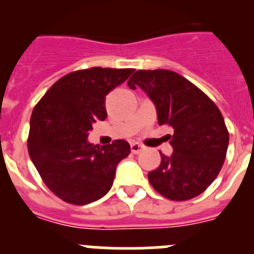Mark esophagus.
I'll use <instances>...</instances> for the list:
<instances>
[{
    "instance_id": "34e87169",
    "label": "esophagus",
    "mask_w": 254,
    "mask_h": 254,
    "mask_svg": "<svg viewBox=\"0 0 254 254\" xmlns=\"http://www.w3.org/2000/svg\"><path fill=\"white\" fill-rule=\"evenodd\" d=\"M142 149H143V146L141 145V143H138V142L131 143V151L133 152V154H138V152H140Z\"/></svg>"
}]
</instances>
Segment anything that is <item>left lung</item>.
Masks as SVG:
<instances>
[{
	"mask_svg": "<svg viewBox=\"0 0 254 254\" xmlns=\"http://www.w3.org/2000/svg\"><path fill=\"white\" fill-rule=\"evenodd\" d=\"M154 102L159 125L173 127V154L149 173L154 190L173 201L197 197L221 170L229 145L224 117L212 100L187 78L169 69H140L128 80Z\"/></svg>",
	"mask_w": 254,
	"mask_h": 254,
	"instance_id": "left-lung-1",
	"label": "left lung"
}]
</instances>
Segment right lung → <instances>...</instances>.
I'll list each match as a JSON object with an SVG mask.
<instances>
[{
	"instance_id": "add662e5",
	"label": "right lung",
	"mask_w": 254,
	"mask_h": 254,
	"mask_svg": "<svg viewBox=\"0 0 254 254\" xmlns=\"http://www.w3.org/2000/svg\"><path fill=\"white\" fill-rule=\"evenodd\" d=\"M133 71L91 67L69 72L33 109L29 155L47 187L64 202L87 205L105 196L117 164L131 152L125 140L99 146L87 136L94 122L107 118L105 95Z\"/></svg>"
}]
</instances>
